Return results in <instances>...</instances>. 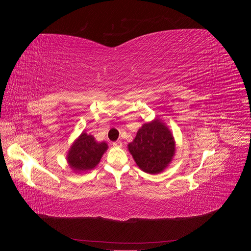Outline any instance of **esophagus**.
Listing matches in <instances>:
<instances>
[{"label": "esophagus", "instance_id": "1", "mask_svg": "<svg viewBox=\"0 0 251 251\" xmlns=\"http://www.w3.org/2000/svg\"><path fill=\"white\" fill-rule=\"evenodd\" d=\"M113 147H115V148H121V147H123V142H121L120 140H117V141H115V142H113Z\"/></svg>", "mask_w": 251, "mask_h": 251}]
</instances>
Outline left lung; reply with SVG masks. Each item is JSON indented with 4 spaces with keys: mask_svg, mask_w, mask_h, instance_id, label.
<instances>
[{
    "mask_svg": "<svg viewBox=\"0 0 251 251\" xmlns=\"http://www.w3.org/2000/svg\"><path fill=\"white\" fill-rule=\"evenodd\" d=\"M128 151L143 172L158 174L172 161L175 142L169 128L155 119L142 126L134 141L128 144Z\"/></svg>",
    "mask_w": 251,
    "mask_h": 251,
    "instance_id": "8db88e82",
    "label": "left lung"
}]
</instances>
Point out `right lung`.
I'll return each instance as SVG.
<instances>
[{"label": "right lung", "mask_w": 251, "mask_h": 251, "mask_svg": "<svg viewBox=\"0 0 251 251\" xmlns=\"http://www.w3.org/2000/svg\"><path fill=\"white\" fill-rule=\"evenodd\" d=\"M107 149L105 142L98 143L91 135L82 133L71 147L68 154V162L74 171L92 170L100 161Z\"/></svg>", "instance_id": "1"}]
</instances>
